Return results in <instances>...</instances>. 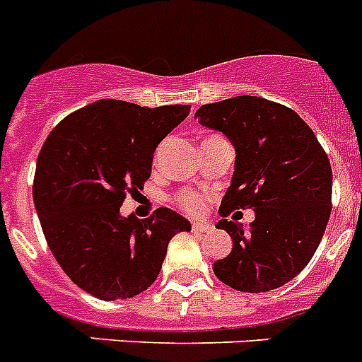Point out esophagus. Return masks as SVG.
Returning a JSON list of instances; mask_svg holds the SVG:
<instances>
[{"instance_id":"34e87169","label":"esophagus","mask_w":362,"mask_h":362,"mask_svg":"<svg viewBox=\"0 0 362 362\" xmlns=\"http://www.w3.org/2000/svg\"><path fill=\"white\" fill-rule=\"evenodd\" d=\"M192 230H194V233H211L212 225L203 223V221H194Z\"/></svg>"}]
</instances>
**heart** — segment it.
Returning a JSON list of instances; mask_svg holds the SVG:
<instances>
[{"label": "heart", "mask_w": 362, "mask_h": 362, "mask_svg": "<svg viewBox=\"0 0 362 362\" xmlns=\"http://www.w3.org/2000/svg\"><path fill=\"white\" fill-rule=\"evenodd\" d=\"M179 203L188 212H199L203 209V199L194 192L183 194V196L179 197Z\"/></svg>", "instance_id": "b5f03b06"}]
</instances>
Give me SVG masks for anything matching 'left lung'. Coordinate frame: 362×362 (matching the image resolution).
I'll return each instance as SVG.
<instances>
[{
    "instance_id": "1",
    "label": "left lung",
    "mask_w": 362,
    "mask_h": 362,
    "mask_svg": "<svg viewBox=\"0 0 362 362\" xmlns=\"http://www.w3.org/2000/svg\"><path fill=\"white\" fill-rule=\"evenodd\" d=\"M199 124L221 132L236 151L219 214L252 209L249 227L219 219L230 255L212 271L228 287L265 293L310 264L332 212V166L311 128L289 107L262 97H234L196 111Z\"/></svg>"
}]
</instances>
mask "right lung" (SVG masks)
I'll return each mask as SVG.
<instances>
[{"mask_svg":"<svg viewBox=\"0 0 362 362\" xmlns=\"http://www.w3.org/2000/svg\"><path fill=\"white\" fill-rule=\"evenodd\" d=\"M190 106L143 107L102 98L71 113L45 139L33 197L49 249L64 273L100 300L132 298L156 282L170 240L190 221L159 206L122 216L126 192L151 174L157 144Z\"/></svg>","mask_w":362,"mask_h":362,"instance_id":"1","label":"right lung"}]
</instances>
